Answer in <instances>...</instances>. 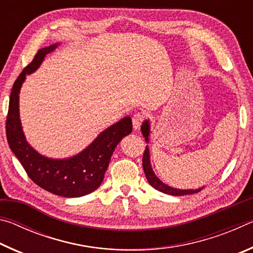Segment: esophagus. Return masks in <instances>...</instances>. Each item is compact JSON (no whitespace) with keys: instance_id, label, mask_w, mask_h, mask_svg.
<instances>
[{"instance_id":"34e87169","label":"esophagus","mask_w":253,"mask_h":253,"mask_svg":"<svg viewBox=\"0 0 253 253\" xmlns=\"http://www.w3.org/2000/svg\"><path fill=\"white\" fill-rule=\"evenodd\" d=\"M143 122H144L143 115L135 114L134 116H132V127H134V129H138V128L142 126Z\"/></svg>"}]
</instances>
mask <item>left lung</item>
<instances>
[{"label":"left lung","instance_id":"obj_1","mask_svg":"<svg viewBox=\"0 0 253 253\" xmlns=\"http://www.w3.org/2000/svg\"><path fill=\"white\" fill-rule=\"evenodd\" d=\"M149 121H145L142 125V134L145 137V140L148 143L149 139H148V136H149ZM143 169H144V173H145V176H146L148 183L151 184V185L156 188L157 191L163 192V193L165 194H169V195H175V196H181V195H188V194H194V193H198L201 190H202L203 187L201 188H196V190H179V188H174V187H170L169 185H166V184L163 183L160 178H158L155 173L153 172V169H152V165H151V160H149V148L148 146H146L145 148V152H144V155H143Z\"/></svg>","mask_w":253,"mask_h":253}]
</instances>
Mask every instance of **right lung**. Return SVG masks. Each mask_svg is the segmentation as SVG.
Wrapping results in <instances>:
<instances>
[{
    "label": "right lung",
    "mask_w": 253,
    "mask_h": 253,
    "mask_svg": "<svg viewBox=\"0 0 253 253\" xmlns=\"http://www.w3.org/2000/svg\"><path fill=\"white\" fill-rule=\"evenodd\" d=\"M58 43L38 51L29 65L21 72L12 87L6 117V138L8 146L18 157L32 181L43 190L65 198H79L91 193L104 179L110 157L124 137L132 129L130 117H124L101 131L96 139L77 155L53 160L38 153L25 139L19 113V93L27 75L40 67L44 57Z\"/></svg>",
    "instance_id": "add662e5"
}]
</instances>
